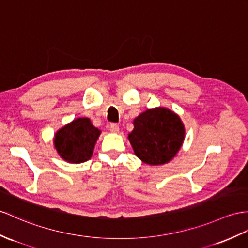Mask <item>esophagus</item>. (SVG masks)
Segmentation results:
<instances>
[{
	"instance_id": "esophagus-1",
	"label": "esophagus",
	"mask_w": 248,
	"mask_h": 248,
	"mask_svg": "<svg viewBox=\"0 0 248 248\" xmlns=\"http://www.w3.org/2000/svg\"><path fill=\"white\" fill-rule=\"evenodd\" d=\"M109 130L111 132H119V125L116 123H111L109 125Z\"/></svg>"
}]
</instances>
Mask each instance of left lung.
I'll list each match as a JSON object with an SVG mask.
<instances>
[{
    "label": "left lung",
    "mask_w": 248,
    "mask_h": 248,
    "mask_svg": "<svg viewBox=\"0 0 248 248\" xmlns=\"http://www.w3.org/2000/svg\"><path fill=\"white\" fill-rule=\"evenodd\" d=\"M135 128L128 135L139 159L150 165L170 162L182 146L184 125L176 113L167 108L147 109L134 121Z\"/></svg>",
    "instance_id": "1"
}]
</instances>
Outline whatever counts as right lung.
I'll return each mask as SVG.
<instances>
[{"mask_svg":"<svg viewBox=\"0 0 248 248\" xmlns=\"http://www.w3.org/2000/svg\"><path fill=\"white\" fill-rule=\"evenodd\" d=\"M101 131L87 118L74 120L54 136V147L69 163H82L92 158Z\"/></svg>","mask_w":248,"mask_h":248,"instance_id":"right-lung-1","label":"right lung"}]
</instances>
